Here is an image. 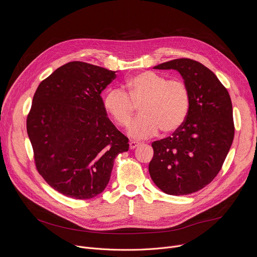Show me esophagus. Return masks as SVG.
<instances>
[{"mask_svg": "<svg viewBox=\"0 0 257 257\" xmlns=\"http://www.w3.org/2000/svg\"><path fill=\"white\" fill-rule=\"evenodd\" d=\"M139 142L138 141H130V143H129V148H130V150H134V149H136L137 146H139Z\"/></svg>", "mask_w": 257, "mask_h": 257, "instance_id": "obj_1", "label": "esophagus"}]
</instances>
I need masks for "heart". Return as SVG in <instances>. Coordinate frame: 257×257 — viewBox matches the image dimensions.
Returning <instances> with one entry per match:
<instances>
[{"label": "heart", "mask_w": 257, "mask_h": 257, "mask_svg": "<svg viewBox=\"0 0 257 257\" xmlns=\"http://www.w3.org/2000/svg\"><path fill=\"white\" fill-rule=\"evenodd\" d=\"M124 91L108 90L103 98L105 111L117 125L127 127L139 106L140 117L129 127L128 133L136 139L151 137L162 129L165 133L178 130L190 109L191 94L181 79H169L153 71H144L129 77Z\"/></svg>", "instance_id": "b5f03b06"}]
</instances>
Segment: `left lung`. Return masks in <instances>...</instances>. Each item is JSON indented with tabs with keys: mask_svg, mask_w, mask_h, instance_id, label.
Wrapping results in <instances>:
<instances>
[{
	"mask_svg": "<svg viewBox=\"0 0 257 257\" xmlns=\"http://www.w3.org/2000/svg\"><path fill=\"white\" fill-rule=\"evenodd\" d=\"M176 70L191 94L189 114L172 136L152 143L150 175L170 195L194 193L214 179L234 139L230 94L214 73L191 59H176L154 67Z\"/></svg>",
	"mask_w": 257,
	"mask_h": 257,
	"instance_id": "1",
	"label": "left lung"
}]
</instances>
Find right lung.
I'll list each match as a JSON object with an SVG mask.
<instances>
[{
	"label": "right lung",
	"instance_id": "right-lung-1",
	"mask_svg": "<svg viewBox=\"0 0 257 257\" xmlns=\"http://www.w3.org/2000/svg\"><path fill=\"white\" fill-rule=\"evenodd\" d=\"M116 72L67 63L36 89L26 128L36 169L63 195L89 199L101 193L128 138L107 118L101 91Z\"/></svg>",
	"mask_w": 257,
	"mask_h": 257
}]
</instances>
